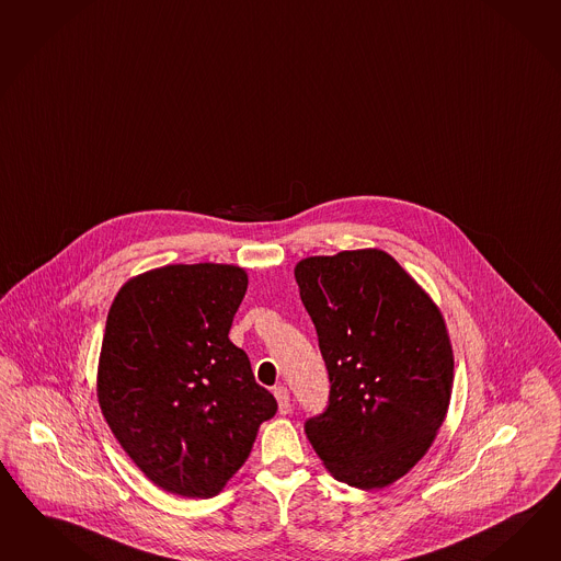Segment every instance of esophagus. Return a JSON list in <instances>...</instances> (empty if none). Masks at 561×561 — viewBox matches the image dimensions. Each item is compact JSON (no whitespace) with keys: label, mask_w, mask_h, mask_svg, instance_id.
<instances>
[{"label":"esophagus","mask_w":561,"mask_h":561,"mask_svg":"<svg viewBox=\"0 0 561 561\" xmlns=\"http://www.w3.org/2000/svg\"><path fill=\"white\" fill-rule=\"evenodd\" d=\"M273 396L277 400V407H279V414H288L289 412V392L286 386H275L273 388Z\"/></svg>","instance_id":"1"}]
</instances>
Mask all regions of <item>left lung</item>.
I'll return each mask as SVG.
<instances>
[{
	"instance_id": "left-lung-1",
	"label": "left lung",
	"mask_w": 561,
	"mask_h": 561,
	"mask_svg": "<svg viewBox=\"0 0 561 561\" xmlns=\"http://www.w3.org/2000/svg\"><path fill=\"white\" fill-rule=\"evenodd\" d=\"M329 369V407L304 424L339 482L394 484L447 416L454 348L439 306L379 249L306 257L294 270Z\"/></svg>"
}]
</instances>
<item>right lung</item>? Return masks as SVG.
<instances>
[{
    "label": "right lung",
    "mask_w": 561,
    "mask_h": 561,
    "mask_svg": "<svg viewBox=\"0 0 561 561\" xmlns=\"http://www.w3.org/2000/svg\"><path fill=\"white\" fill-rule=\"evenodd\" d=\"M247 284L237 265H165L128 279L107 312L100 409L138 470L171 494L216 496L277 410L228 339Z\"/></svg>",
    "instance_id": "right-lung-1"
}]
</instances>
